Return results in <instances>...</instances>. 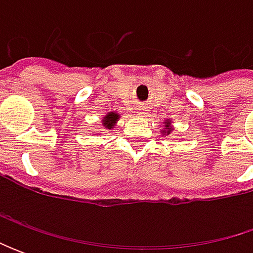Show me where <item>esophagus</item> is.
<instances>
[{
  "instance_id": "obj_1",
  "label": "esophagus",
  "mask_w": 253,
  "mask_h": 253,
  "mask_svg": "<svg viewBox=\"0 0 253 253\" xmlns=\"http://www.w3.org/2000/svg\"><path fill=\"white\" fill-rule=\"evenodd\" d=\"M139 114H142V112H139Z\"/></svg>"
}]
</instances>
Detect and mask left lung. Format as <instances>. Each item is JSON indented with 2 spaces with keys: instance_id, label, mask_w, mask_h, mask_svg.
Masks as SVG:
<instances>
[{
  "instance_id": "8db88e82",
  "label": "left lung",
  "mask_w": 253,
  "mask_h": 253,
  "mask_svg": "<svg viewBox=\"0 0 253 253\" xmlns=\"http://www.w3.org/2000/svg\"><path fill=\"white\" fill-rule=\"evenodd\" d=\"M169 132H170V131H168V133H169Z\"/></svg>"
}]
</instances>
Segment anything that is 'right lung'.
I'll use <instances>...</instances> for the list:
<instances>
[{
	"label": "right lung",
	"instance_id": "add662e5",
	"mask_svg": "<svg viewBox=\"0 0 253 253\" xmlns=\"http://www.w3.org/2000/svg\"><path fill=\"white\" fill-rule=\"evenodd\" d=\"M117 118H118V114H115V112H111V114H108L105 118H104V126L105 128H108V129H111L112 126L115 125V121H117Z\"/></svg>",
	"mask_w": 253,
	"mask_h": 253
}]
</instances>
